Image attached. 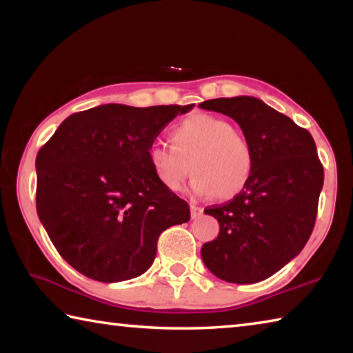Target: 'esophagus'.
Wrapping results in <instances>:
<instances>
[{
	"instance_id": "esophagus-1",
	"label": "esophagus",
	"mask_w": 353,
	"mask_h": 353,
	"mask_svg": "<svg viewBox=\"0 0 353 353\" xmlns=\"http://www.w3.org/2000/svg\"><path fill=\"white\" fill-rule=\"evenodd\" d=\"M190 212H191V219H196V218H199L202 213H204V208L194 205V204H191L190 205Z\"/></svg>"
}]
</instances>
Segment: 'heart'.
Returning a JSON list of instances; mask_svg holds the SVG:
<instances>
[{"instance_id":"obj_1","label":"heart","mask_w":353,"mask_h":353,"mask_svg":"<svg viewBox=\"0 0 353 353\" xmlns=\"http://www.w3.org/2000/svg\"><path fill=\"white\" fill-rule=\"evenodd\" d=\"M170 143L171 146L155 143L148 149V163L168 191H181L191 172V190L196 194L232 199L252 177L254 148L224 118L190 115L170 130Z\"/></svg>"}]
</instances>
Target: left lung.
Instances as JSON below:
<instances>
[{"label":"left lung","instance_id":"obj_1","mask_svg":"<svg viewBox=\"0 0 353 353\" xmlns=\"http://www.w3.org/2000/svg\"><path fill=\"white\" fill-rule=\"evenodd\" d=\"M199 107L235 119L255 152L248 187L204 210L218 219L219 235L202 246L201 256L225 282H261L299 255L313 232L324 185L314 140L259 98H218Z\"/></svg>","mask_w":353,"mask_h":353}]
</instances>
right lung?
I'll use <instances>...</instances> for the list:
<instances>
[{"label":"right lung","mask_w":353,"mask_h":353,"mask_svg":"<svg viewBox=\"0 0 353 353\" xmlns=\"http://www.w3.org/2000/svg\"><path fill=\"white\" fill-rule=\"evenodd\" d=\"M190 105L104 104L73 113L40 149L37 213L62 259L98 282L151 268L160 234L190 207L160 185L148 149Z\"/></svg>","instance_id":"1"}]
</instances>
